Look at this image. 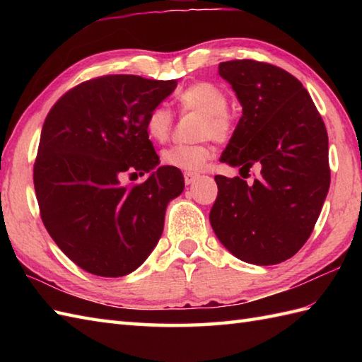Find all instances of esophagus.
<instances>
[{
  "instance_id": "obj_1",
  "label": "esophagus",
  "mask_w": 362,
  "mask_h": 362,
  "mask_svg": "<svg viewBox=\"0 0 362 362\" xmlns=\"http://www.w3.org/2000/svg\"><path fill=\"white\" fill-rule=\"evenodd\" d=\"M183 177H185L187 185H191V183H194L199 179V174L197 173H185L183 174Z\"/></svg>"
}]
</instances>
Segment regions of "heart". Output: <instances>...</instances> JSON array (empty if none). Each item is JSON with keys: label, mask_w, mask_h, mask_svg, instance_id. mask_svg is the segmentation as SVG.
<instances>
[{"label": "heart", "mask_w": 362, "mask_h": 362, "mask_svg": "<svg viewBox=\"0 0 362 362\" xmlns=\"http://www.w3.org/2000/svg\"><path fill=\"white\" fill-rule=\"evenodd\" d=\"M179 103L185 110L202 115L199 136H210L219 143L227 141L233 132V121L227 112L228 99L224 90L211 82H197L179 95ZM146 132L153 141L168 140L173 129V113L166 105H157L146 118ZM211 157L209 143L173 144L160 153L161 163L180 171H199Z\"/></svg>", "instance_id": "heart-1"}]
</instances>
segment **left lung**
I'll return each mask as SVG.
<instances>
[{
  "label": "left lung",
  "mask_w": 362,
  "mask_h": 362,
  "mask_svg": "<svg viewBox=\"0 0 362 362\" xmlns=\"http://www.w3.org/2000/svg\"><path fill=\"white\" fill-rule=\"evenodd\" d=\"M243 105L221 161L241 177L216 175L210 224L236 258L257 266L294 257L308 240L329 188L328 135L302 82L257 60L219 64ZM259 169L247 184L243 173Z\"/></svg>",
  "instance_id": "left-lung-1"
}]
</instances>
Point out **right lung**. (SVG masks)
Masks as SVG:
<instances>
[{"instance_id":"add662e5","label":"right lung","mask_w":362,"mask_h":362,"mask_svg":"<svg viewBox=\"0 0 362 362\" xmlns=\"http://www.w3.org/2000/svg\"><path fill=\"white\" fill-rule=\"evenodd\" d=\"M177 81L110 74L82 82L52 105L34 165L40 216L51 238L83 271L134 272L156 247L166 206L185 188L180 169L160 163L146 118ZM124 172L144 175L121 186Z\"/></svg>"}]
</instances>
